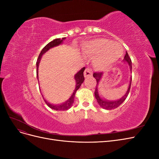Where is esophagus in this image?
Masks as SVG:
<instances>
[{"mask_svg": "<svg viewBox=\"0 0 159 159\" xmlns=\"http://www.w3.org/2000/svg\"><path fill=\"white\" fill-rule=\"evenodd\" d=\"M84 77H85V78H89V77L92 76V71H91V70L90 69L87 68L84 71Z\"/></svg>", "mask_w": 159, "mask_h": 159, "instance_id": "esophagus-1", "label": "esophagus"}]
</instances>
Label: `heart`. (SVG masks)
<instances>
[{
  "instance_id": "heart-1",
  "label": "heart",
  "mask_w": 159,
  "mask_h": 159,
  "mask_svg": "<svg viewBox=\"0 0 159 159\" xmlns=\"http://www.w3.org/2000/svg\"><path fill=\"white\" fill-rule=\"evenodd\" d=\"M82 50L93 56L99 55L94 60L95 66L104 70L115 63L123 54V48L119 44L107 39H98L85 44Z\"/></svg>"
}]
</instances>
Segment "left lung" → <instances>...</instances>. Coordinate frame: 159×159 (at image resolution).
Wrapping results in <instances>:
<instances>
[{
	"mask_svg": "<svg viewBox=\"0 0 159 159\" xmlns=\"http://www.w3.org/2000/svg\"><path fill=\"white\" fill-rule=\"evenodd\" d=\"M123 62L126 63L127 64H128V66H129V70L131 72L132 70V62L131 60V58L129 56L128 53L127 52L125 56L124 57L123 59ZM103 75V74L102 72H95V73L93 74V76L95 78L96 81H97V85H96L95 88V97L98 101V104L100 105L101 107H102L105 109L107 110H111V109H114L115 108L118 107L120 105L122 104L124 101L126 99L127 97L128 96V94L129 93V90L130 88H131V77L130 78V81H129V84L128 86V89L126 91V93H125V95L123 96L122 98H121L120 99H117V100H108L105 99L104 98H103L102 95H100V93H99V90H98V85L99 84L102 78V76Z\"/></svg>",
	"mask_w": 159,
	"mask_h": 159,
	"instance_id": "1",
	"label": "left lung"
}]
</instances>
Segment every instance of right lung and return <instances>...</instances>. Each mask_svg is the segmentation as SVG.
Segmentation results:
<instances>
[{
    "mask_svg": "<svg viewBox=\"0 0 159 159\" xmlns=\"http://www.w3.org/2000/svg\"><path fill=\"white\" fill-rule=\"evenodd\" d=\"M66 39V38H56V39H54V40L51 41L50 42H49L46 46H45L44 47V48L42 50V51L40 52L39 56H38V60H37V62H36V75H37V79L38 80V67H39V64L40 60L42 58V56L44 55L46 52L48 51L50 49L52 48L60 46V44H62L63 43V41ZM85 68L84 67V68H81L80 71H78L77 73L75 74L74 75V80L75 81V89L73 93H72L70 96V98L66 100L65 102L60 103V104H52L51 103H50L49 102H48L46 99H45V98H44V96L42 94L43 99H44L45 103L47 104L48 106L49 107H50L52 109H54L56 111H66L68 110L70 108H71V107L72 106V105L74 103V98H75V95L76 91H78V89L80 88V86L84 82V71L85 70ZM38 84H39V81H38ZM40 91H41L40 88Z\"/></svg>",
    "mask_w": 159,
    "mask_h": 159,
    "instance_id": "right-lung-1",
    "label": "right lung"
}]
</instances>
